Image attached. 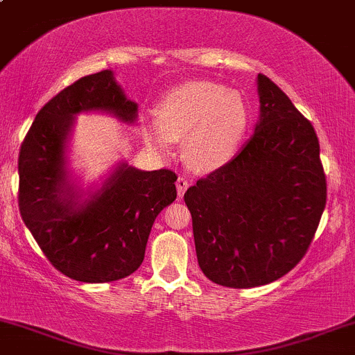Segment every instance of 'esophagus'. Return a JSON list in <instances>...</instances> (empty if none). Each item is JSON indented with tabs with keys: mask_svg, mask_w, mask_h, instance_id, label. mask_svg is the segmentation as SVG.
<instances>
[{
	"mask_svg": "<svg viewBox=\"0 0 355 355\" xmlns=\"http://www.w3.org/2000/svg\"><path fill=\"white\" fill-rule=\"evenodd\" d=\"M190 187V180L187 177H178L177 178V191H178V197H183V193H185L187 189Z\"/></svg>",
	"mask_w": 355,
	"mask_h": 355,
	"instance_id": "1",
	"label": "esophagus"
}]
</instances>
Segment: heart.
Instances as JSON below:
<instances>
[{
	"label": "heart",
	"instance_id": "1",
	"mask_svg": "<svg viewBox=\"0 0 355 355\" xmlns=\"http://www.w3.org/2000/svg\"><path fill=\"white\" fill-rule=\"evenodd\" d=\"M158 121L146 135L162 148L185 138L190 164L214 170L234 157L247 132L250 112L237 92L210 81H191L172 89L157 110Z\"/></svg>",
	"mask_w": 355,
	"mask_h": 355
}]
</instances>
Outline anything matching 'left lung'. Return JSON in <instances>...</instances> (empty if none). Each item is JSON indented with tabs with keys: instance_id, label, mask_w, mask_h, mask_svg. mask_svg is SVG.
<instances>
[{
	"instance_id": "8db88e82",
	"label": "left lung",
	"mask_w": 355,
	"mask_h": 355,
	"mask_svg": "<svg viewBox=\"0 0 355 355\" xmlns=\"http://www.w3.org/2000/svg\"><path fill=\"white\" fill-rule=\"evenodd\" d=\"M260 123L234 158L185 191L198 266L211 282L259 287L291 272L327 202L311 121L259 73Z\"/></svg>"
}]
</instances>
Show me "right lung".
<instances>
[{
    "label": "right lung",
    "instance_id": "right-lung-1",
    "mask_svg": "<svg viewBox=\"0 0 355 355\" xmlns=\"http://www.w3.org/2000/svg\"><path fill=\"white\" fill-rule=\"evenodd\" d=\"M87 110H105L123 121L137 116V103L125 98L108 70L61 89L40 110L19 148L18 205L56 270L78 282L101 284L125 279L141 266L155 218L177 198V175L123 164L100 193L75 207L63 150L73 115Z\"/></svg>",
    "mask_w": 355,
    "mask_h": 355
}]
</instances>
